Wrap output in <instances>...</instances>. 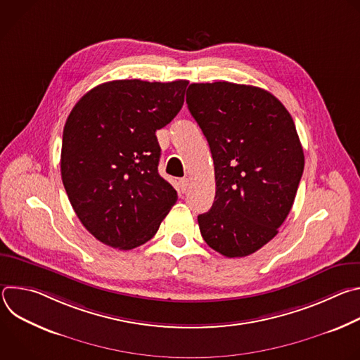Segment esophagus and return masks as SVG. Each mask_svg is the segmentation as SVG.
<instances>
[{"mask_svg": "<svg viewBox=\"0 0 360 360\" xmlns=\"http://www.w3.org/2000/svg\"><path fill=\"white\" fill-rule=\"evenodd\" d=\"M188 189V179H179L178 181V192L185 193Z\"/></svg>", "mask_w": 360, "mask_h": 360, "instance_id": "obj_1", "label": "esophagus"}]
</instances>
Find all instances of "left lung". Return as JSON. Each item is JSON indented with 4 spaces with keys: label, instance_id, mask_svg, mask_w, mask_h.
<instances>
[{
    "label": "left lung",
    "instance_id": "1",
    "mask_svg": "<svg viewBox=\"0 0 360 360\" xmlns=\"http://www.w3.org/2000/svg\"><path fill=\"white\" fill-rule=\"evenodd\" d=\"M186 104L215 167L200 235L226 258H243L275 238L293 205L304 167L293 120L271 92L226 81L191 84Z\"/></svg>",
    "mask_w": 360,
    "mask_h": 360
}]
</instances>
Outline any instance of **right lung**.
I'll return each mask as SVG.
<instances>
[{
	"label": "right lung",
	"mask_w": 360,
	"mask_h": 360,
	"mask_svg": "<svg viewBox=\"0 0 360 360\" xmlns=\"http://www.w3.org/2000/svg\"><path fill=\"white\" fill-rule=\"evenodd\" d=\"M188 81L118 79L88 91L63 134L61 176L72 208L99 242L129 250L148 242L178 195L158 172L155 132L184 105Z\"/></svg>",
	"instance_id": "right-lung-1"
}]
</instances>
